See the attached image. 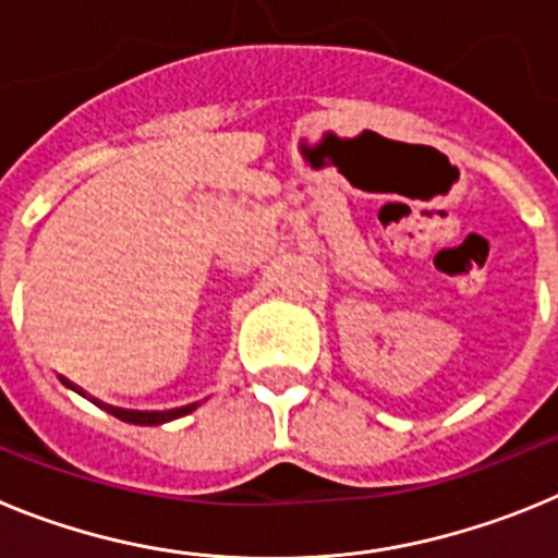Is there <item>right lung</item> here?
Instances as JSON below:
<instances>
[{
    "label": "right lung",
    "instance_id": "1",
    "mask_svg": "<svg viewBox=\"0 0 558 558\" xmlns=\"http://www.w3.org/2000/svg\"><path fill=\"white\" fill-rule=\"evenodd\" d=\"M117 418L122 422H133V425H161V422H170V418H179L184 413L195 411V405L175 408V411H122V408H108Z\"/></svg>",
    "mask_w": 558,
    "mask_h": 558
}]
</instances>
